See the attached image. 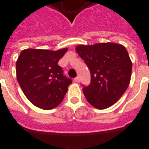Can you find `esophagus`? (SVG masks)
<instances>
[{
	"label": "esophagus",
	"mask_w": 149,
	"mask_h": 149,
	"mask_svg": "<svg viewBox=\"0 0 149 149\" xmlns=\"http://www.w3.org/2000/svg\"><path fill=\"white\" fill-rule=\"evenodd\" d=\"M74 81L76 83H79V82H80V77H77L74 79Z\"/></svg>",
	"instance_id": "esophagus-1"
}]
</instances>
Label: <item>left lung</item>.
<instances>
[{"instance_id":"obj_1","label":"left lung","mask_w":149,"mask_h":149,"mask_svg":"<svg viewBox=\"0 0 149 149\" xmlns=\"http://www.w3.org/2000/svg\"><path fill=\"white\" fill-rule=\"evenodd\" d=\"M78 55L84 60L91 73V82L83 85V93L93 106L104 109L112 106L128 88L132 61L127 50L115 43L78 45Z\"/></svg>"}]
</instances>
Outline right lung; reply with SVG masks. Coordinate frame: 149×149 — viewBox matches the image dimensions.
Returning <instances> with one entry per match:
<instances>
[{
	"label": "right lung",
	"mask_w": 149,
	"mask_h": 149,
	"mask_svg": "<svg viewBox=\"0 0 149 149\" xmlns=\"http://www.w3.org/2000/svg\"><path fill=\"white\" fill-rule=\"evenodd\" d=\"M67 49L58 51L25 49L16 65L17 78L31 103L42 109H52L61 102L72 81L65 77L58 61Z\"/></svg>",
	"instance_id": "1"
}]
</instances>
